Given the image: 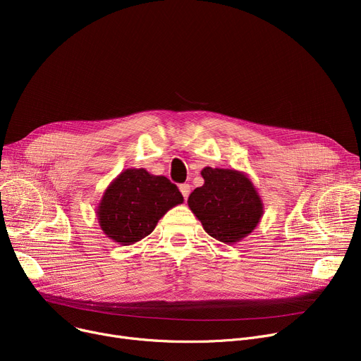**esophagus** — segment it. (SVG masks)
Wrapping results in <instances>:
<instances>
[{"label": "esophagus", "instance_id": "1", "mask_svg": "<svg viewBox=\"0 0 361 361\" xmlns=\"http://www.w3.org/2000/svg\"><path fill=\"white\" fill-rule=\"evenodd\" d=\"M190 184H187V183H184V184H180V192H181V195L184 196V199L187 200V197H188V195H190Z\"/></svg>", "mask_w": 361, "mask_h": 361}]
</instances>
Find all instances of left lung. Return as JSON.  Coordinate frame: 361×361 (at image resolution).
<instances>
[{"instance_id":"obj_1","label":"left lung","mask_w":361,"mask_h":361,"mask_svg":"<svg viewBox=\"0 0 361 361\" xmlns=\"http://www.w3.org/2000/svg\"><path fill=\"white\" fill-rule=\"evenodd\" d=\"M204 184L188 196V207L211 237L233 244L250 234L262 216V200L253 183L234 169L206 166Z\"/></svg>"}]
</instances>
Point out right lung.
I'll return each mask as SVG.
<instances>
[{
	"instance_id": "right-lung-1",
	"label": "right lung",
	"mask_w": 361,
	"mask_h": 361,
	"mask_svg": "<svg viewBox=\"0 0 361 361\" xmlns=\"http://www.w3.org/2000/svg\"><path fill=\"white\" fill-rule=\"evenodd\" d=\"M183 203L178 187L166 177L130 168L114 180L98 207L102 231L123 245L149 235L161 216Z\"/></svg>"
}]
</instances>
